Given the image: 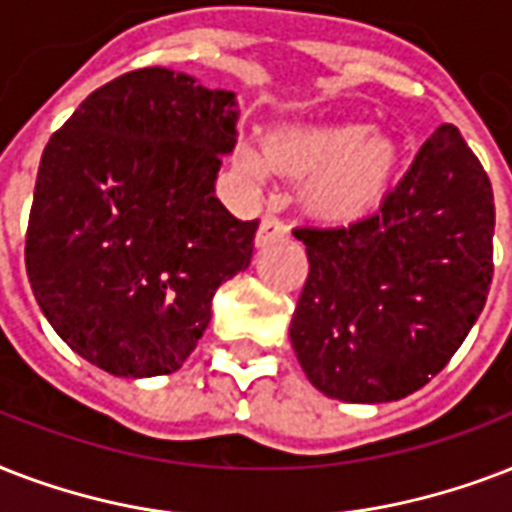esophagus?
I'll return each mask as SVG.
<instances>
[{"label": "esophagus", "mask_w": 512, "mask_h": 512, "mask_svg": "<svg viewBox=\"0 0 512 512\" xmlns=\"http://www.w3.org/2000/svg\"><path fill=\"white\" fill-rule=\"evenodd\" d=\"M285 224L280 219H275V216H264L259 224V232H256V248H261V245L272 243V240H277V237H285Z\"/></svg>", "instance_id": "34e87169"}]
</instances>
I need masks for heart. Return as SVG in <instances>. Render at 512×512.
Returning <instances> with one entry per match:
<instances>
[{
    "mask_svg": "<svg viewBox=\"0 0 512 512\" xmlns=\"http://www.w3.org/2000/svg\"><path fill=\"white\" fill-rule=\"evenodd\" d=\"M398 165V144L355 122L288 125L269 133L261 149L251 141L232 146V168L248 184H264L269 170L307 176L301 205L326 224H347L374 211Z\"/></svg>",
    "mask_w": 512,
    "mask_h": 512,
    "instance_id": "heart-1",
    "label": "heart"
}]
</instances>
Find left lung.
<instances>
[{
  "mask_svg": "<svg viewBox=\"0 0 512 512\" xmlns=\"http://www.w3.org/2000/svg\"><path fill=\"white\" fill-rule=\"evenodd\" d=\"M310 277L291 344L315 390L390 403L425 387L465 342L491 285L494 194L454 125H441L382 211L293 229Z\"/></svg>",
  "mask_w": 512,
  "mask_h": 512,
  "instance_id": "obj_1",
  "label": "left lung"
}]
</instances>
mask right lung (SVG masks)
Masks as SVG:
<instances>
[{"label": "right lung", "instance_id": "obj_1", "mask_svg": "<svg viewBox=\"0 0 512 512\" xmlns=\"http://www.w3.org/2000/svg\"><path fill=\"white\" fill-rule=\"evenodd\" d=\"M237 114L232 90L152 66L98 87L47 141L26 272L47 323L93 366L178 371L216 288L251 264L259 224L216 197Z\"/></svg>", "mask_w": 512, "mask_h": 512}]
</instances>
